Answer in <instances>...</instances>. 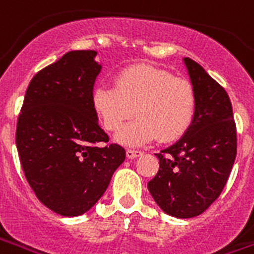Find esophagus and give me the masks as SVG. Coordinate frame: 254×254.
<instances>
[{
    "mask_svg": "<svg viewBox=\"0 0 254 254\" xmlns=\"http://www.w3.org/2000/svg\"><path fill=\"white\" fill-rule=\"evenodd\" d=\"M142 152L137 151V149H127V159H136L138 156H141Z\"/></svg>",
    "mask_w": 254,
    "mask_h": 254,
    "instance_id": "obj_1",
    "label": "esophagus"
}]
</instances>
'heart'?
Listing matches in <instances>:
<instances>
[{
    "label": "heart",
    "mask_w": 254,
    "mask_h": 254,
    "mask_svg": "<svg viewBox=\"0 0 254 254\" xmlns=\"http://www.w3.org/2000/svg\"><path fill=\"white\" fill-rule=\"evenodd\" d=\"M91 103L109 132H117L136 113L138 117L124 127L118 141L138 145L156 137L163 142L179 140L192 125L196 95L187 79L165 69L136 64L116 75V86H98Z\"/></svg>",
    "instance_id": "heart-1"
}]
</instances>
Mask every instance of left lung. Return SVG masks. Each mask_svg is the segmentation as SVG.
Returning <instances> with one entry per match:
<instances>
[{
    "label": "left lung",
    "instance_id": "obj_1",
    "mask_svg": "<svg viewBox=\"0 0 254 254\" xmlns=\"http://www.w3.org/2000/svg\"><path fill=\"white\" fill-rule=\"evenodd\" d=\"M183 60L196 95L194 122L174 145L156 153L160 167L148 190L164 213L192 218L222 192L237 155V133L225 89L196 62Z\"/></svg>",
    "mask_w": 254,
    "mask_h": 254
}]
</instances>
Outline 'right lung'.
<instances>
[{"label": "right lung", "instance_id": "add662e5", "mask_svg": "<svg viewBox=\"0 0 254 254\" xmlns=\"http://www.w3.org/2000/svg\"><path fill=\"white\" fill-rule=\"evenodd\" d=\"M97 51H69L28 86L16 129L22 171L41 203L63 217L89 211L125 160L91 103L102 65Z\"/></svg>", "mask_w": 254, "mask_h": 254}]
</instances>
